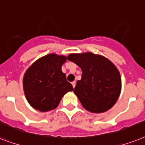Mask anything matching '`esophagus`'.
<instances>
[{
    "label": "esophagus",
    "mask_w": 145,
    "mask_h": 145,
    "mask_svg": "<svg viewBox=\"0 0 145 145\" xmlns=\"http://www.w3.org/2000/svg\"><path fill=\"white\" fill-rule=\"evenodd\" d=\"M72 87H73V88L76 87V82H72Z\"/></svg>",
    "instance_id": "34e87169"
}]
</instances>
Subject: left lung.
<instances>
[{
  "mask_svg": "<svg viewBox=\"0 0 145 145\" xmlns=\"http://www.w3.org/2000/svg\"><path fill=\"white\" fill-rule=\"evenodd\" d=\"M67 59L82 69L74 93L92 113H103L114 106L121 91L120 72L112 61L92 52L70 54Z\"/></svg>",
  "mask_w": 145,
  "mask_h": 145,
  "instance_id": "obj_1",
  "label": "left lung"
}]
</instances>
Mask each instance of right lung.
<instances>
[{"label":"right lung","mask_w":145,"mask_h":145,"mask_svg":"<svg viewBox=\"0 0 145 145\" xmlns=\"http://www.w3.org/2000/svg\"><path fill=\"white\" fill-rule=\"evenodd\" d=\"M67 59L64 55L47 54L27 69L23 77V89L33 108L42 112L52 111L57 107L64 94L73 91L61 70Z\"/></svg>","instance_id":"add662e5"}]
</instances>
